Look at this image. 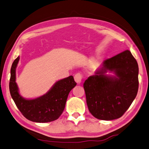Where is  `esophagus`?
Listing matches in <instances>:
<instances>
[{
  "mask_svg": "<svg viewBox=\"0 0 149 149\" xmlns=\"http://www.w3.org/2000/svg\"><path fill=\"white\" fill-rule=\"evenodd\" d=\"M83 79V75L81 74V73H77L74 76V79L77 84H80L81 83V81H82Z\"/></svg>",
  "mask_w": 149,
  "mask_h": 149,
  "instance_id": "1",
  "label": "esophagus"
}]
</instances>
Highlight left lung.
Returning <instances> with one entry per match:
<instances>
[{
  "instance_id": "1",
  "label": "left lung",
  "mask_w": 149,
  "mask_h": 149,
  "mask_svg": "<svg viewBox=\"0 0 149 149\" xmlns=\"http://www.w3.org/2000/svg\"><path fill=\"white\" fill-rule=\"evenodd\" d=\"M112 71L115 77L107 76ZM138 65L129 50L104 61L95 75L84 81L90 112L101 120L121 118L130 107L138 91Z\"/></svg>"
}]
</instances>
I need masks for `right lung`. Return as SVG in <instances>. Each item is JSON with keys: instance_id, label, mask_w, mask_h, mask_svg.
<instances>
[{"instance_id": "add662e5", "label": "right lung", "mask_w": 149, "mask_h": 149, "mask_svg": "<svg viewBox=\"0 0 149 149\" xmlns=\"http://www.w3.org/2000/svg\"><path fill=\"white\" fill-rule=\"evenodd\" d=\"M19 57L15 59L11 68L10 92L11 97L22 114L28 120L47 123L56 120L62 114L67 97L77 83L70 75L55 83L46 94L34 100H26L19 93L15 82V71Z\"/></svg>"}]
</instances>
